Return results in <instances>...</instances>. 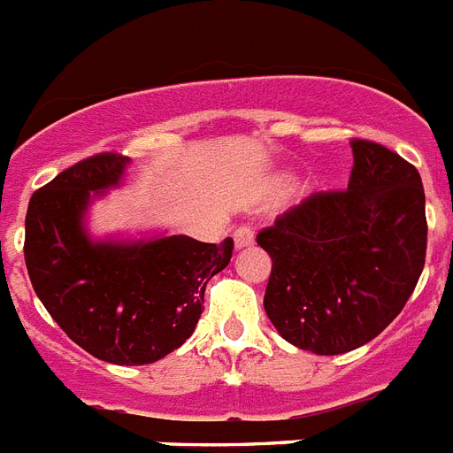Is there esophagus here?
Masks as SVG:
<instances>
[{"mask_svg":"<svg viewBox=\"0 0 453 453\" xmlns=\"http://www.w3.org/2000/svg\"><path fill=\"white\" fill-rule=\"evenodd\" d=\"M234 242L235 250H242V247L254 245V229L252 226H238L234 234Z\"/></svg>","mask_w":453,"mask_h":453,"instance_id":"esophagus-1","label":"esophagus"}]
</instances>
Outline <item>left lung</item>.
Here are the masks:
<instances>
[{
    "instance_id": "8db88e82",
    "label": "left lung",
    "mask_w": 453,
    "mask_h": 453,
    "mask_svg": "<svg viewBox=\"0 0 453 453\" xmlns=\"http://www.w3.org/2000/svg\"><path fill=\"white\" fill-rule=\"evenodd\" d=\"M343 192H314L257 235L273 258L264 307L281 337L316 355L376 339L415 291L426 257L421 176L399 153L353 139Z\"/></svg>"
}]
</instances>
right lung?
<instances>
[{
    "instance_id": "right-lung-1",
    "label": "right lung",
    "mask_w": 453,
    "mask_h": 453,
    "mask_svg": "<svg viewBox=\"0 0 453 453\" xmlns=\"http://www.w3.org/2000/svg\"><path fill=\"white\" fill-rule=\"evenodd\" d=\"M130 157L100 153L54 176L29 199L25 264L34 291L57 326L103 362H157L192 337L203 291L229 265L234 241L189 235L103 238L87 212L123 183Z\"/></svg>"
}]
</instances>
